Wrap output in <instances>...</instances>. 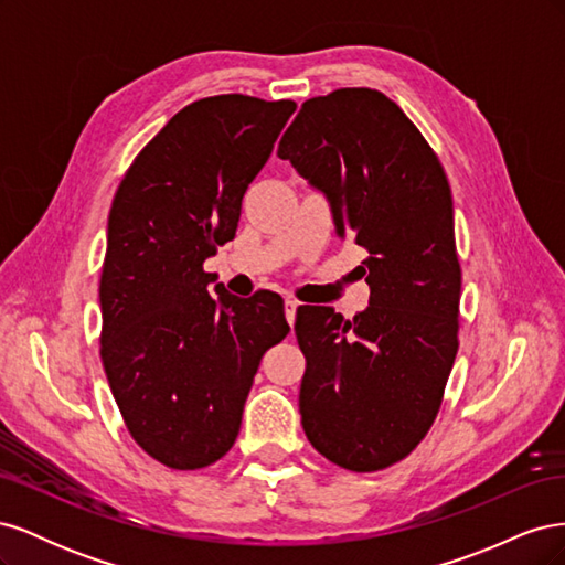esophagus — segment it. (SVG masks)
<instances>
[{
	"label": "esophagus",
	"mask_w": 565,
	"mask_h": 565,
	"mask_svg": "<svg viewBox=\"0 0 565 565\" xmlns=\"http://www.w3.org/2000/svg\"><path fill=\"white\" fill-rule=\"evenodd\" d=\"M297 306H299V301L297 299H285V318H287V322L292 324L295 328V320H297Z\"/></svg>",
	"instance_id": "1"
}]
</instances>
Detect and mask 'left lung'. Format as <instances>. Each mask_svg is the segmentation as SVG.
<instances>
[{
    "instance_id": "8db88e82",
    "label": "left lung",
    "mask_w": 565,
    "mask_h": 565,
    "mask_svg": "<svg viewBox=\"0 0 565 565\" xmlns=\"http://www.w3.org/2000/svg\"><path fill=\"white\" fill-rule=\"evenodd\" d=\"M278 158L330 200L337 233L367 252L363 313L297 309L301 426L337 467L386 469L429 434L459 347L448 177L409 117L367 87L301 104Z\"/></svg>"
}]
</instances>
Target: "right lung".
<instances>
[{"mask_svg":"<svg viewBox=\"0 0 565 565\" xmlns=\"http://www.w3.org/2000/svg\"><path fill=\"white\" fill-rule=\"evenodd\" d=\"M295 110L287 98H200L152 136L113 198L100 361L127 431L169 469L210 467L233 448L262 355L289 332L280 295L216 285L212 297L202 264L235 237Z\"/></svg>","mask_w":565,"mask_h":565,"instance_id":"add662e5","label":"right lung"}]
</instances>
